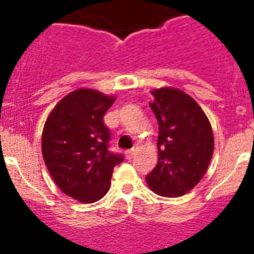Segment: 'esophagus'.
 Returning a JSON list of instances; mask_svg holds the SVG:
<instances>
[{
	"label": "esophagus",
	"instance_id": "34e87169",
	"mask_svg": "<svg viewBox=\"0 0 254 254\" xmlns=\"http://www.w3.org/2000/svg\"><path fill=\"white\" fill-rule=\"evenodd\" d=\"M137 148H139V146H137V145H135L134 147L131 148V150H127V152H125V155H127V158H129V160H130V158H132V156H134L135 153H136Z\"/></svg>",
	"mask_w": 254,
	"mask_h": 254
}]
</instances>
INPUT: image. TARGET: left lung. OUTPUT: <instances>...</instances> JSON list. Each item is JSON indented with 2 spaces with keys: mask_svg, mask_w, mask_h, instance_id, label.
I'll return each mask as SVG.
<instances>
[{
  "mask_svg": "<svg viewBox=\"0 0 254 254\" xmlns=\"http://www.w3.org/2000/svg\"><path fill=\"white\" fill-rule=\"evenodd\" d=\"M150 103L158 122V163L146 176L155 193L182 196L205 175L214 152V136L205 113L195 101L175 88L152 91Z\"/></svg>",
  "mask_w": 254,
  "mask_h": 254,
  "instance_id": "left-lung-1",
  "label": "left lung"
}]
</instances>
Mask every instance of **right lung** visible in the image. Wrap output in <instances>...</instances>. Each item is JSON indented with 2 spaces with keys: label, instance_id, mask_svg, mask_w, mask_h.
Masks as SVG:
<instances>
[{
  "label": "right lung",
  "instance_id": "obj_1",
  "mask_svg": "<svg viewBox=\"0 0 254 254\" xmlns=\"http://www.w3.org/2000/svg\"><path fill=\"white\" fill-rule=\"evenodd\" d=\"M114 97L82 88L64 97L44 125L42 151L61 191L81 203H94L109 190L113 170L124 161L109 150L111 130L103 117Z\"/></svg>",
  "mask_w": 254,
  "mask_h": 254
}]
</instances>
